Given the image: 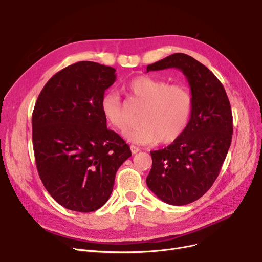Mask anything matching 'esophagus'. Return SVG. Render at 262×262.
<instances>
[{"label":"esophagus","instance_id":"1","mask_svg":"<svg viewBox=\"0 0 262 262\" xmlns=\"http://www.w3.org/2000/svg\"><path fill=\"white\" fill-rule=\"evenodd\" d=\"M130 150L133 154H137L140 150V148L138 146H135V145H130Z\"/></svg>","mask_w":262,"mask_h":262}]
</instances>
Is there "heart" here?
Instances as JSON below:
<instances>
[{
	"mask_svg": "<svg viewBox=\"0 0 262 262\" xmlns=\"http://www.w3.org/2000/svg\"><path fill=\"white\" fill-rule=\"evenodd\" d=\"M126 90L134 102L144 105L141 124L123 133L128 141L136 144L171 143L180 138L188 126L193 107L192 94L186 86L169 85L163 79L143 75L130 79ZM100 107L110 125L118 129L125 128L127 122L118 93H105Z\"/></svg>",
	"mask_w": 262,
	"mask_h": 262,
	"instance_id": "1",
	"label": "heart"
}]
</instances>
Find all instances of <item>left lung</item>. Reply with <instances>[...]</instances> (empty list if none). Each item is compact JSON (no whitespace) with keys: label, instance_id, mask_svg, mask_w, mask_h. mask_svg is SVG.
Listing matches in <instances>:
<instances>
[{"label":"left lung","instance_id":"1","mask_svg":"<svg viewBox=\"0 0 262 262\" xmlns=\"http://www.w3.org/2000/svg\"><path fill=\"white\" fill-rule=\"evenodd\" d=\"M170 68L186 76L193 107L180 138L150 152L153 162L146 185L162 202L183 206L203 196L216 180L231 143L232 115L221 81L187 54H172L148 64L146 72Z\"/></svg>","mask_w":262,"mask_h":262}]
</instances>
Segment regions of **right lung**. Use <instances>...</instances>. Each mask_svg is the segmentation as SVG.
I'll list each match as a JSON object with an SVG mask.
<instances>
[{
	"mask_svg": "<svg viewBox=\"0 0 262 262\" xmlns=\"http://www.w3.org/2000/svg\"><path fill=\"white\" fill-rule=\"evenodd\" d=\"M117 78L112 67L79 61L55 74L41 90L32 117L40 180L62 207L98 210L112 194L129 146L107 128L101 112L105 90Z\"/></svg>",
	"mask_w": 262,
	"mask_h": 262,
	"instance_id": "add662e5",
	"label": "right lung"
}]
</instances>
